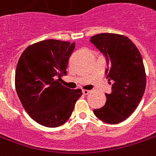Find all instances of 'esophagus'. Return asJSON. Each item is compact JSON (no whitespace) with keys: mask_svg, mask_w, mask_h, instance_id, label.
<instances>
[{"mask_svg":"<svg viewBox=\"0 0 156 156\" xmlns=\"http://www.w3.org/2000/svg\"><path fill=\"white\" fill-rule=\"evenodd\" d=\"M89 92H90V91H88V90H85V89H83V93L84 94V95H87Z\"/></svg>","mask_w":156,"mask_h":156,"instance_id":"esophagus-1","label":"esophagus"}]
</instances>
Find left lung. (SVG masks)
<instances>
[{"label": "left lung", "mask_w": 156, "mask_h": 156, "mask_svg": "<svg viewBox=\"0 0 156 156\" xmlns=\"http://www.w3.org/2000/svg\"><path fill=\"white\" fill-rule=\"evenodd\" d=\"M91 41L105 55L107 78L112 84V92L105 93V105L93 112L105 123H121L136 110L146 89L141 53L130 39L120 34L100 33L91 37Z\"/></svg>", "instance_id": "obj_1"}]
</instances>
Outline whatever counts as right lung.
Returning <instances> with one entry per match:
<instances>
[{
	"label": "right lung",
	"instance_id": "obj_1",
	"mask_svg": "<svg viewBox=\"0 0 156 156\" xmlns=\"http://www.w3.org/2000/svg\"><path fill=\"white\" fill-rule=\"evenodd\" d=\"M75 43L44 40L21 55L15 71V88L23 107L33 120L47 128L63 125L71 116L81 89H69L59 81L67 74ZM57 76L59 80H55Z\"/></svg>",
	"mask_w": 156,
	"mask_h": 156
}]
</instances>
